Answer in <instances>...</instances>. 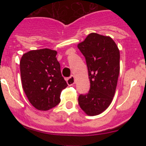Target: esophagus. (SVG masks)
Masks as SVG:
<instances>
[{"label": "esophagus", "mask_w": 146, "mask_h": 146, "mask_svg": "<svg viewBox=\"0 0 146 146\" xmlns=\"http://www.w3.org/2000/svg\"><path fill=\"white\" fill-rule=\"evenodd\" d=\"M66 82L67 84L69 85V86H72V85H74V82H75V78H74V76H71L69 78H67Z\"/></svg>", "instance_id": "esophagus-1"}]
</instances>
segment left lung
I'll use <instances>...</instances> for the list:
<instances>
[{"mask_svg":"<svg viewBox=\"0 0 146 146\" xmlns=\"http://www.w3.org/2000/svg\"><path fill=\"white\" fill-rule=\"evenodd\" d=\"M77 47L86 60L91 87L78 103L88 115L104 112L113 101L120 72V52L110 36L91 33Z\"/></svg>","mask_w":146,"mask_h":146,"instance_id":"1","label":"left lung"}]
</instances>
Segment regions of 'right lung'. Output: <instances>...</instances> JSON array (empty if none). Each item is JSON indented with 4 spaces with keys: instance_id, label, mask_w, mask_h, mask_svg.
Here are the masks:
<instances>
[{
    "instance_id": "add662e5",
    "label": "right lung",
    "mask_w": 146,
    "mask_h": 146,
    "mask_svg": "<svg viewBox=\"0 0 146 146\" xmlns=\"http://www.w3.org/2000/svg\"><path fill=\"white\" fill-rule=\"evenodd\" d=\"M56 55L57 52L50 49L31 50L20 60L23 90L31 104L38 110H48L58 104L62 90L68 86Z\"/></svg>"
}]
</instances>
